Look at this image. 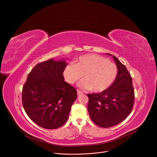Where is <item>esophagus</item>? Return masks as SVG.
<instances>
[{
    "instance_id": "1",
    "label": "esophagus",
    "mask_w": 157,
    "mask_h": 157,
    "mask_svg": "<svg viewBox=\"0 0 157 157\" xmlns=\"http://www.w3.org/2000/svg\"><path fill=\"white\" fill-rule=\"evenodd\" d=\"M77 94H78V96H80V95H82L83 94V93L81 91L79 90V89H78V90H77Z\"/></svg>"
}]
</instances>
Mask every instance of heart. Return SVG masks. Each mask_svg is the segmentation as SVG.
<instances>
[{"label": "heart", "mask_w": 157, "mask_h": 157, "mask_svg": "<svg viewBox=\"0 0 157 157\" xmlns=\"http://www.w3.org/2000/svg\"><path fill=\"white\" fill-rule=\"evenodd\" d=\"M117 66L104 57L87 55L80 56L75 64H69L63 71L67 82L74 84L84 75L78 86L95 93L102 92L113 84L117 76Z\"/></svg>", "instance_id": "obj_1"}]
</instances>
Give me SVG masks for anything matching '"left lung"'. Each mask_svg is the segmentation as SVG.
Here are the masks:
<instances>
[{
    "instance_id": "obj_1",
    "label": "left lung",
    "mask_w": 157,
    "mask_h": 157,
    "mask_svg": "<svg viewBox=\"0 0 157 157\" xmlns=\"http://www.w3.org/2000/svg\"><path fill=\"white\" fill-rule=\"evenodd\" d=\"M113 56L118 69L114 82L101 93L87 94V110L93 122L107 128L115 126L130 114L134 102V90L132 77L125 65Z\"/></svg>"
}]
</instances>
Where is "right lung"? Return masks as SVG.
Returning a JSON list of instances; mask_svg holds the SVG:
<instances>
[{"label": "right lung", "instance_id": "1", "mask_svg": "<svg viewBox=\"0 0 157 157\" xmlns=\"http://www.w3.org/2000/svg\"><path fill=\"white\" fill-rule=\"evenodd\" d=\"M63 59H50L37 64L22 89V104L29 118L47 129L63 125L77 98L76 89L64 81Z\"/></svg>", "mask_w": 157, "mask_h": 157}]
</instances>
